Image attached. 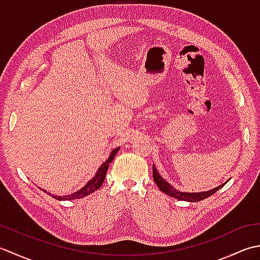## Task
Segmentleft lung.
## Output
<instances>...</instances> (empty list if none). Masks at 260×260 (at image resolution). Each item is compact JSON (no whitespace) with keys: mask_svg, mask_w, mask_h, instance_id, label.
Here are the masks:
<instances>
[{"mask_svg":"<svg viewBox=\"0 0 260 260\" xmlns=\"http://www.w3.org/2000/svg\"><path fill=\"white\" fill-rule=\"evenodd\" d=\"M153 179L154 182L157 184V186L159 187V190H161L165 194H168L172 198L178 199V200H182V201H189V202H197V201H201L204 200V199L209 198L210 196H212L213 193L217 192L219 189H221V187L225 184H221L217 187H214L212 190H209L206 192H199V193H185V192H180L172 185H170L167 181H165L161 175L158 174V172L156 171L155 167H154L153 164ZM228 182V181H227Z\"/></svg>","mask_w":260,"mask_h":260,"instance_id":"obj_1","label":"left lung"}]
</instances>
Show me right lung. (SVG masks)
Listing matches in <instances>:
<instances>
[{
	"label": "right lung",
	"instance_id": "1",
	"mask_svg": "<svg viewBox=\"0 0 260 260\" xmlns=\"http://www.w3.org/2000/svg\"><path fill=\"white\" fill-rule=\"evenodd\" d=\"M118 150H119V147L115 148V150L112 153H110L108 159H107V161H105V163H103L102 167L98 169L95 176H93V178L89 182H88V183L84 187H81L79 191H77V192L73 193V194H69V196H63V197L52 196V197L58 199V200H75V199L84 198V197H86L88 194H90V193H92L93 191L98 190L99 187L102 186V184L104 183L105 178H106V172H107V170H108L109 163L113 161L115 155H116V154H117ZM45 192H47V191H45ZM48 194H50V193H48Z\"/></svg>",
	"mask_w": 260,
	"mask_h": 260
}]
</instances>
